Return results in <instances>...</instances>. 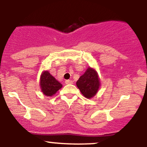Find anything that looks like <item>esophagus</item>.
Wrapping results in <instances>:
<instances>
[{
  "instance_id": "obj_1",
  "label": "esophagus",
  "mask_w": 147,
  "mask_h": 147,
  "mask_svg": "<svg viewBox=\"0 0 147 147\" xmlns=\"http://www.w3.org/2000/svg\"><path fill=\"white\" fill-rule=\"evenodd\" d=\"M65 82L66 84H72V80H65Z\"/></svg>"
}]
</instances>
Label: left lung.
<instances>
[{
	"label": "left lung",
	"mask_w": 147,
	"mask_h": 147,
	"mask_svg": "<svg viewBox=\"0 0 147 147\" xmlns=\"http://www.w3.org/2000/svg\"><path fill=\"white\" fill-rule=\"evenodd\" d=\"M81 93L87 98H91L96 94L100 86V81L96 71L88 67L76 83Z\"/></svg>",
	"instance_id": "obj_1"
}]
</instances>
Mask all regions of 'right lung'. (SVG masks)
<instances>
[{
  "mask_svg": "<svg viewBox=\"0 0 147 147\" xmlns=\"http://www.w3.org/2000/svg\"><path fill=\"white\" fill-rule=\"evenodd\" d=\"M40 87L42 93L47 96H52L62 87L52 75L47 71H45L40 77Z\"/></svg>",
  "mask_w": 147,
  "mask_h": 147,
  "instance_id": "add662e5",
  "label": "right lung"
}]
</instances>
